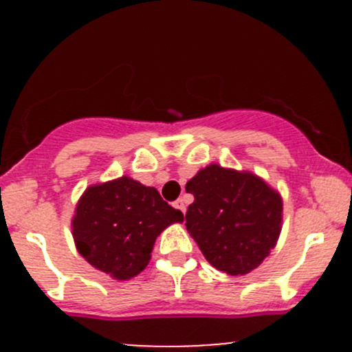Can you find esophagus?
<instances>
[{
  "label": "esophagus",
  "instance_id": "esophagus-1",
  "mask_svg": "<svg viewBox=\"0 0 352 352\" xmlns=\"http://www.w3.org/2000/svg\"><path fill=\"white\" fill-rule=\"evenodd\" d=\"M173 207H175L177 210H180L182 213H185V210H187V207H185V201H184V199H179V200L173 201Z\"/></svg>",
  "mask_w": 352,
  "mask_h": 352
}]
</instances>
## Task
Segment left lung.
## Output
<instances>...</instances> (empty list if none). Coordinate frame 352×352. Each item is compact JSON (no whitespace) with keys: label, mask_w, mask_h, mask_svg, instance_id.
I'll use <instances>...</instances> for the list:
<instances>
[{"label":"left lung","mask_w":352,"mask_h":352,"mask_svg":"<svg viewBox=\"0 0 352 352\" xmlns=\"http://www.w3.org/2000/svg\"><path fill=\"white\" fill-rule=\"evenodd\" d=\"M185 227L212 266L238 276L263 263L281 232L283 200L263 179L212 164L185 185Z\"/></svg>","instance_id":"1"}]
</instances>
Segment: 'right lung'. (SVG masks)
<instances>
[{"mask_svg":"<svg viewBox=\"0 0 352 352\" xmlns=\"http://www.w3.org/2000/svg\"><path fill=\"white\" fill-rule=\"evenodd\" d=\"M184 213L131 177L91 185L76 205L72 236L80 256L114 280H131L151 261L157 236Z\"/></svg>","mask_w":352,"mask_h":352,"instance_id":"1","label":"right lung"}]
</instances>
